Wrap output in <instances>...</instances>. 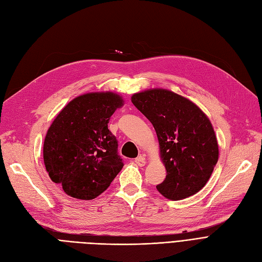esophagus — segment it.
<instances>
[{
	"mask_svg": "<svg viewBox=\"0 0 262 262\" xmlns=\"http://www.w3.org/2000/svg\"><path fill=\"white\" fill-rule=\"evenodd\" d=\"M134 162L139 165V166H144L145 165V158L144 155H140V157H138L136 160H134Z\"/></svg>",
	"mask_w": 262,
	"mask_h": 262,
	"instance_id": "1",
	"label": "esophagus"
}]
</instances>
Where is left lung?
Listing matches in <instances>:
<instances>
[{"label":"left lung","instance_id":"8db88e82","mask_svg":"<svg viewBox=\"0 0 262 262\" xmlns=\"http://www.w3.org/2000/svg\"><path fill=\"white\" fill-rule=\"evenodd\" d=\"M132 103L157 132L166 178L157 188L180 201L196 194L210 178L218 161V144L209 119L188 99L166 89L134 94Z\"/></svg>","mask_w":262,"mask_h":262}]
</instances>
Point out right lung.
I'll return each mask as SVG.
<instances>
[{"instance_id": "obj_1", "label": "right lung", "mask_w": 262, "mask_h": 262, "mask_svg": "<svg viewBox=\"0 0 262 262\" xmlns=\"http://www.w3.org/2000/svg\"><path fill=\"white\" fill-rule=\"evenodd\" d=\"M122 105V98L110 91L84 94L73 99L49 126L43 150L45 167L67 195L94 200L121 171L118 141L108 123Z\"/></svg>"}]
</instances>
